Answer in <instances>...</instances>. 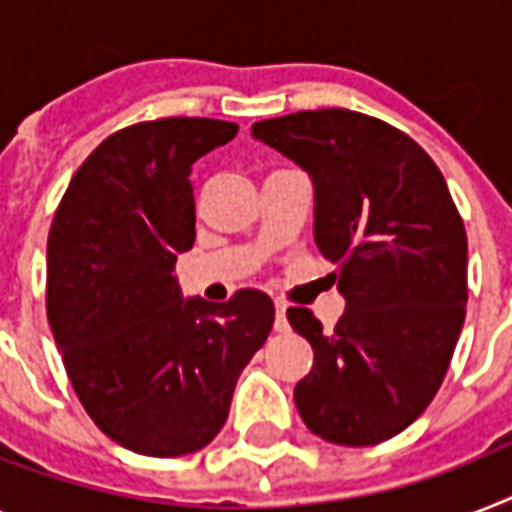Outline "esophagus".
<instances>
[{
  "label": "esophagus",
  "mask_w": 512,
  "mask_h": 512,
  "mask_svg": "<svg viewBox=\"0 0 512 512\" xmlns=\"http://www.w3.org/2000/svg\"><path fill=\"white\" fill-rule=\"evenodd\" d=\"M276 332H287L289 329V321H287V303H281V300H276Z\"/></svg>",
  "instance_id": "34e87169"
}]
</instances>
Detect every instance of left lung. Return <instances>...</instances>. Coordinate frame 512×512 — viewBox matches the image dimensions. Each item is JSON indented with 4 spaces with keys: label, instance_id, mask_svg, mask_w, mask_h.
Listing matches in <instances>:
<instances>
[{
    "label": "left lung",
    "instance_id": "obj_1",
    "mask_svg": "<svg viewBox=\"0 0 512 512\" xmlns=\"http://www.w3.org/2000/svg\"><path fill=\"white\" fill-rule=\"evenodd\" d=\"M313 177L316 244L345 313L287 319L313 348L297 412L324 441L372 446L420 417L444 382L468 303V236L436 162L382 119L321 108L252 124Z\"/></svg>",
    "mask_w": 512,
    "mask_h": 512
}]
</instances>
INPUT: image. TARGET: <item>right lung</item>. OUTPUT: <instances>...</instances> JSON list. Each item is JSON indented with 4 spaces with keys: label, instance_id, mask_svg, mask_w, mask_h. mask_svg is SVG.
<instances>
[{
    "label": "right lung",
    "instance_id": "add662e5",
    "mask_svg": "<svg viewBox=\"0 0 512 512\" xmlns=\"http://www.w3.org/2000/svg\"><path fill=\"white\" fill-rule=\"evenodd\" d=\"M239 124L201 116L108 135L60 199L47 239V319L76 396L108 438L146 457L199 452L273 327L271 297L183 300L172 276L196 239L191 164Z\"/></svg>",
    "mask_w": 512,
    "mask_h": 512
}]
</instances>
